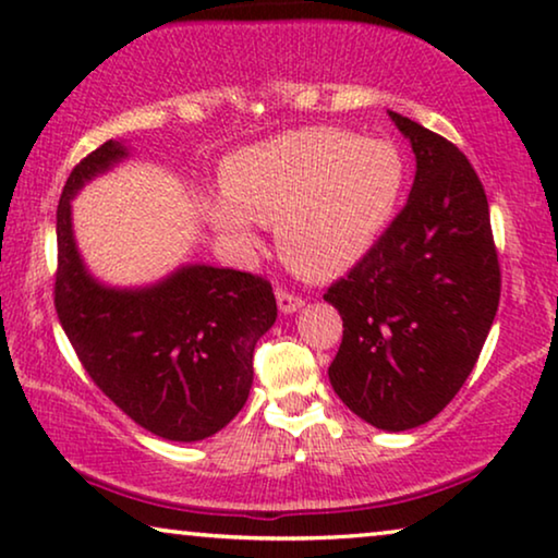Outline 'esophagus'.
I'll return each mask as SVG.
<instances>
[{
	"label": "esophagus",
	"instance_id": "1",
	"mask_svg": "<svg viewBox=\"0 0 558 558\" xmlns=\"http://www.w3.org/2000/svg\"><path fill=\"white\" fill-rule=\"evenodd\" d=\"M277 304H279V310L284 312V315H292V312H296L304 304V300L300 294H294V292H289V289H277Z\"/></svg>",
	"mask_w": 558,
	"mask_h": 558
}]
</instances>
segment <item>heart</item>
I'll use <instances>...</instances> for the list:
<instances>
[{
    "label": "heart",
    "mask_w": 558,
    "mask_h": 558,
    "mask_svg": "<svg viewBox=\"0 0 558 558\" xmlns=\"http://www.w3.org/2000/svg\"><path fill=\"white\" fill-rule=\"evenodd\" d=\"M403 159L393 144L340 129H296L243 149L226 167L228 201L210 205L218 231L254 246L248 220L277 226L279 254L304 277L355 266L399 208Z\"/></svg>",
    "instance_id": "obj_1"
}]
</instances>
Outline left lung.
<instances>
[{"instance_id": "left-lung-1", "label": "left lung", "mask_w": 558, "mask_h": 558, "mask_svg": "<svg viewBox=\"0 0 558 558\" xmlns=\"http://www.w3.org/2000/svg\"><path fill=\"white\" fill-rule=\"evenodd\" d=\"M391 119L416 155L414 187L376 246L325 292L345 327L327 376L353 414L407 432L437 416L475 368L500 264L470 159L416 121Z\"/></svg>"}]
</instances>
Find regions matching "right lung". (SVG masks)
I'll use <instances>...</instances> for the list:
<instances>
[{
    "mask_svg": "<svg viewBox=\"0 0 558 558\" xmlns=\"http://www.w3.org/2000/svg\"><path fill=\"white\" fill-rule=\"evenodd\" d=\"M126 157L104 142L73 167L58 203L56 312L90 380L157 437L197 441L223 429L254 384V348L277 319L258 274L182 266L144 289L98 284L73 241L71 201Z\"/></svg>",
    "mask_w": 558,
    "mask_h": 558,
    "instance_id": "right-lung-1",
    "label": "right lung"
}]
</instances>
